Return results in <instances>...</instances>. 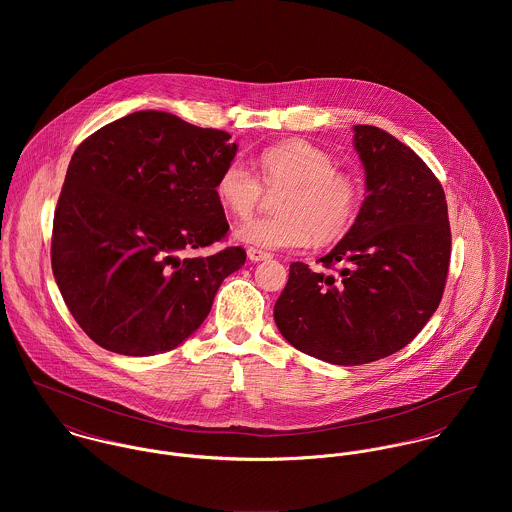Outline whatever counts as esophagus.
<instances>
[{
  "instance_id": "obj_1",
  "label": "esophagus",
  "mask_w": 512,
  "mask_h": 512,
  "mask_svg": "<svg viewBox=\"0 0 512 512\" xmlns=\"http://www.w3.org/2000/svg\"><path fill=\"white\" fill-rule=\"evenodd\" d=\"M246 254H248V260H250V262H262V260L270 258V254H268V252L258 250V248H248V250H246Z\"/></svg>"
}]
</instances>
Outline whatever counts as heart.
Listing matches in <instances>:
<instances>
[{
  "instance_id": "b5f03b06",
  "label": "heart",
  "mask_w": 512,
  "mask_h": 512,
  "mask_svg": "<svg viewBox=\"0 0 512 512\" xmlns=\"http://www.w3.org/2000/svg\"><path fill=\"white\" fill-rule=\"evenodd\" d=\"M258 177L238 159L220 171L215 193L222 209L246 219L260 205L264 189L283 191L276 217L242 222L234 230L240 244L260 250H297L313 238L319 244L341 238L353 224L361 203V185L335 169L333 157L303 140L266 147L256 157Z\"/></svg>"
}]
</instances>
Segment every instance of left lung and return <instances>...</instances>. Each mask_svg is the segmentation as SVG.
<instances>
[{
    "label": "left lung",
    "instance_id": "8db88e82",
    "mask_svg": "<svg viewBox=\"0 0 512 512\" xmlns=\"http://www.w3.org/2000/svg\"><path fill=\"white\" fill-rule=\"evenodd\" d=\"M366 197L355 224L319 262H293L274 305L284 339L331 365H366L406 347L438 309L451 254L443 187L388 132L355 126Z\"/></svg>",
    "mask_w": 512,
    "mask_h": 512
}]
</instances>
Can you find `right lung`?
I'll return each instance as SVG.
<instances>
[{"instance_id": "obj_1", "label": "right lung", "mask_w": 512, "mask_h": 512, "mask_svg": "<svg viewBox=\"0 0 512 512\" xmlns=\"http://www.w3.org/2000/svg\"><path fill=\"white\" fill-rule=\"evenodd\" d=\"M230 134L173 114H128L76 147L53 220L51 264L82 331L106 351L149 357L207 319L240 246L191 250L228 232L215 185L234 159Z\"/></svg>"}]
</instances>
